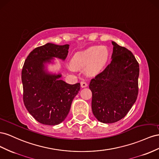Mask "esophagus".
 I'll list each match as a JSON object with an SVG mask.
<instances>
[{"instance_id":"obj_1","label":"esophagus","mask_w":159,"mask_h":159,"mask_svg":"<svg viewBox=\"0 0 159 159\" xmlns=\"http://www.w3.org/2000/svg\"><path fill=\"white\" fill-rule=\"evenodd\" d=\"M87 83L85 82V81H84V80H83V81H81L80 82V86H81V87L82 88H85V87H87Z\"/></svg>"}]
</instances>
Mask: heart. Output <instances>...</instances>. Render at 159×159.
Returning a JSON list of instances; mask_svg holds the SVG:
<instances>
[{"instance_id": "obj_1", "label": "heart", "mask_w": 159, "mask_h": 159, "mask_svg": "<svg viewBox=\"0 0 159 159\" xmlns=\"http://www.w3.org/2000/svg\"><path fill=\"white\" fill-rule=\"evenodd\" d=\"M108 51L104 47L93 46L74 54L69 65L71 71L83 69L89 75H93L101 70L108 60Z\"/></svg>"}]
</instances>
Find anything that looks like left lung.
Returning <instances> with one entry per match:
<instances>
[{
  "instance_id": "obj_1",
  "label": "left lung",
  "mask_w": 159,
  "mask_h": 159,
  "mask_svg": "<svg viewBox=\"0 0 159 159\" xmlns=\"http://www.w3.org/2000/svg\"><path fill=\"white\" fill-rule=\"evenodd\" d=\"M112 61L90 82L92 111L103 123L124 118L137 98L139 65L133 54L112 41Z\"/></svg>"
}]
</instances>
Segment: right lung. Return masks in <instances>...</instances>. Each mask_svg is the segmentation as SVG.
<instances>
[{
  "mask_svg": "<svg viewBox=\"0 0 159 159\" xmlns=\"http://www.w3.org/2000/svg\"><path fill=\"white\" fill-rule=\"evenodd\" d=\"M69 44L47 43L35 48L25 61L22 70L23 101L27 111L40 123L57 125L69 114L72 100L80 89V83L68 84L61 74H53L47 65L54 58L65 61Z\"/></svg>",
  "mask_w": 159,
  "mask_h": 159,
  "instance_id": "1",
  "label": "right lung"
}]
</instances>
